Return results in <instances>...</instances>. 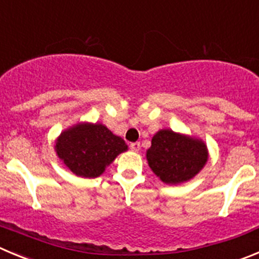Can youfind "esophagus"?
Wrapping results in <instances>:
<instances>
[{"mask_svg":"<svg viewBox=\"0 0 259 259\" xmlns=\"http://www.w3.org/2000/svg\"><path fill=\"white\" fill-rule=\"evenodd\" d=\"M130 149H132L133 152H138L139 149H141V143H138V142H135V143H132V144H130Z\"/></svg>","mask_w":259,"mask_h":259,"instance_id":"34e87169","label":"esophagus"}]
</instances>
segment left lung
I'll return each instance as SVG.
<instances>
[{
  "instance_id": "obj_1",
  "label": "left lung",
  "mask_w": 259,
  "mask_h": 259,
  "mask_svg": "<svg viewBox=\"0 0 259 259\" xmlns=\"http://www.w3.org/2000/svg\"><path fill=\"white\" fill-rule=\"evenodd\" d=\"M208 151L202 139L175 133L157 132L147 151L149 167L165 184H181L194 178L206 165Z\"/></svg>"
}]
</instances>
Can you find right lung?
Listing matches in <instances>:
<instances>
[{
  "instance_id": "add662e5",
  "label": "right lung",
  "mask_w": 259,
  "mask_h": 259,
  "mask_svg": "<svg viewBox=\"0 0 259 259\" xmlns=\"http://www.w3.org/2000/svg\"><path fill=\"white\" fill-rule=\"evenodd\" d=\"M55 149L72 174L93 179L102 175L118 154L127 151V146L105 125L79 122L60 134Z\"/></svg>"
}]
</instances>
